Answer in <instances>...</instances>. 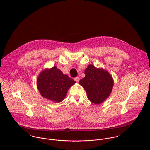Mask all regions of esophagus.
Listing matches in <instances>:
<instances>
[{
    "instance_id": "1",
    "label": "esophagus",
    "mask_w": 150,
    "mask_h": 150,
    "mask_svg": "<svg viewBox=\"0 0 150 150\" xmlns=\"http://www.w3.org/2000/svg\"><path fill=\"white\" fill-rule=\"evenodd\" d=\"M79 79H80V78H79V77H75V78H74V80H75L76 82H78L79 81Z\"/></svg>"
}]
</instances>
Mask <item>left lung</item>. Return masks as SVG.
Returning a JSON list of instances; mask_svg holds the SVG:
<instances>
[{
	"label": "left lung",
	"mask_w": 150,
	"mask_h": 150,
	"mask_svg": "<svg viewBox=\"0 0 150 150\" xmlns=\"http://www.w3.org/2000/svg\"><path fill=\"white\" fill-rule=\"evenodd\" d=\"M85 76L79 83L83 87L88 100L94 104H100L108 98L113 90L114 81L108 71L90 65L85 70Z\"/></svg>",
	"instance_id": "left-lung-1"
}]
</instances>
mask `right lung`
<instances>
[{
  "label": "right lung",
  "instance_id": "1",
  "mask_svg": "<svg viewBox=\"0 0 150 150\" xmlns=\"http://www.w3.org/2000/svg\"><path fill=\"white\" fill-rule=\"evenodd\" d=\"M76 82L56 66L42 70L37 79V87L41 96L54 103L65 98L68 90Z\"/></svg>",
  "mask_w": 150,
  "mask_h": 150
}]
</instances>
